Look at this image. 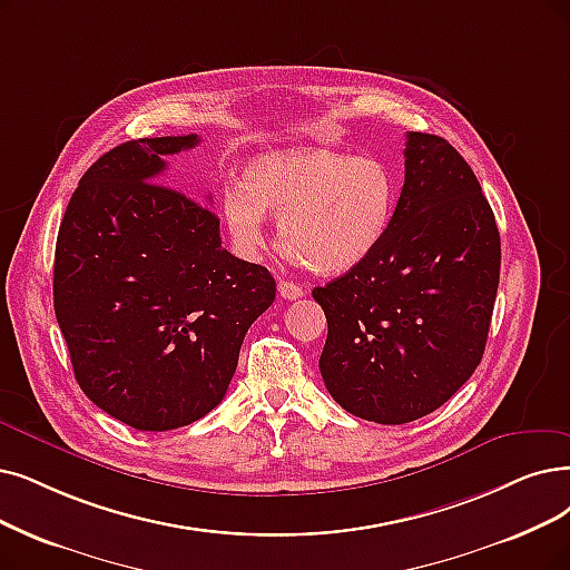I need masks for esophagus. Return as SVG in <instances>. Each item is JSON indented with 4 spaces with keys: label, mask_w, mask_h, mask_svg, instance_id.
<instances>
[{
    "label": "esophagus",
    "mask_w": 570,
    "mask_h": 570,
    "mask_svg": "<svg viewBox=\"0 0 570 570\" xmlns=\"http://www.w3.org/2000/svg\"><path fill=\"white\" fill-rule=\"evenodd\" d=\"M278 294L283 299H299V297H304V287L302 285H297V283H292V281H281L278 283Z\"/></svg>",
    "instance_id": "34e87169"
}]
</instances>
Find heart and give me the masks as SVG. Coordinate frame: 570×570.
Segmentation results:
<instances>
[{"label": "heart", "mask_w": 570, "mask_h": 570, "mask_svg": "<svg viewBox=\"0 0 570 570\" xmlns=\"http://www.w3.org/2000/svg\"><path fill=\"white\" fill-rule=\"evenodd\" d=\"M395 203V175L379 158L308 147L253 158L243 187L222 194V217L245 255L264 245L266 215H273L281 217L285 249L302 266L346 273L389 236Z\"/></svg>", "instance_id": "heart-1"}]
</instances>
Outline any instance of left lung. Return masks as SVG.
<instances>
[{
    "mask_svg": "<svg viewBox=\"0 0 570 570\" xmlns=\"http://www.w3.org/2000/svg\"><path fill=\"white\" fill-rule=\"evenodd\" d=\"M498 278L500 234L472 168L444 138L406 132L389 236L313 289L327 317L330 395L383 425L435 412L482 362Z\"/></svg>",
    "mask_w": 570,
    "mask_h": 570,
    "instance_id": "obj_1",
    "label": "left lung"
}]
</instances>
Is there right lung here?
<instances>
[{"label":"right lung","mask_w":570,"mask_h":570,"mask_svg":"<svg viewBox=\"0 0 570 570\" xmlns=\"http://www.w3.org/2000/svg\"><path fill=\"white\" fill-rule=\"evenodd\" d=\"M198 135L130 140L79 179L60 222L53 306L86 397L149 432L224 400L243 338L276 299L268 268L222 247L219 217L158 185Z\"/></svg>","instance_id":"1"}]
</instances>
